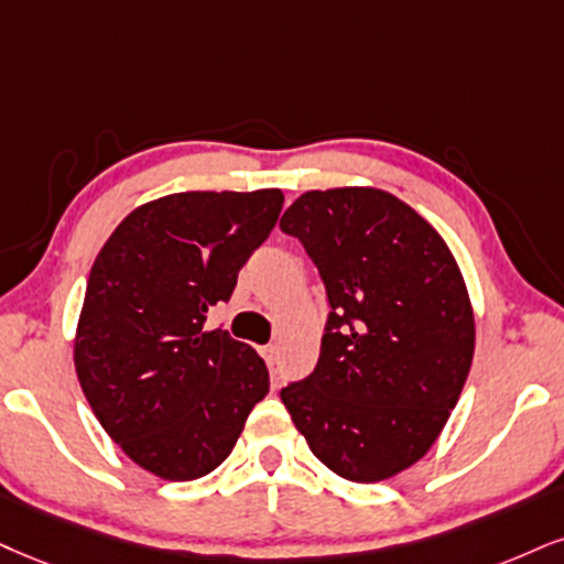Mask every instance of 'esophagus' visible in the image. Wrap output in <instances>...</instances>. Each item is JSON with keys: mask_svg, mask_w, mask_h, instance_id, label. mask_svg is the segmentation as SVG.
Returning <instances> with one entry per match:
<instances>
[{"mask_svg": "<svg viewBox=\"0 0 564 564\" xmlns=\"http://www.w3.org/2000/svg\"><path fill=\"white\" fill-rule=\"evenodd\" d=\"M261 356H263V360H267L271 368H274V364H276V345H263L261 347Z\"/></svg>", "mask_w": 564, "mask_h": 564, "instance_id": "esophagus-1", "label": "esophagus"}]
</instances>
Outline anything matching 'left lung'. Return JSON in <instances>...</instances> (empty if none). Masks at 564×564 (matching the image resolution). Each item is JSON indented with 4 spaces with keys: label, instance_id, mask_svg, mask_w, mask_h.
<instances>
[{
    "label": "left lung",
    "instance_id": "obj_1",
    "mask_svg": "<svg viewBox=\"0 0 564 564\" xmlns=\"http://www.w3.org/2000/svg\"><path fill=\"white\" fill-rule=\"evenodd\" d=\"M322 274L329 318L308 379L280 398L326 468L377 484L442 434L474 364L468 288L442 235L379 187L308 191L284 212Z\"/></svg>",
    "mask_w": 564,
    "mask_h": 564
}]
</instances>
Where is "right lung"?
<instances>
[{
	"label": "right lung",
	"mask_w": 564,
	"mask_h": 564,
	"mask_svg": "<svg viewBox=\"0 0 564 564\" xmlns=\"http://www.w3.org/2000/svg\"><path fill=\"white\" fill-rule=\"evenodd\" d=\"M282 191H191L124 217L96 256L75 371L96 419L143 470L193 481L227 460L269 392L259 352L206 314L269 238Z\"/></svg>",
	"instance_id": "obj_1"
}]
</instances>
